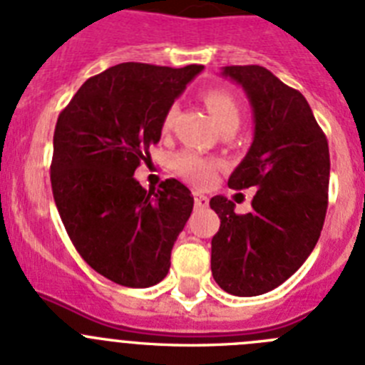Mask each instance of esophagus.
I'll list each match as a JSON object with an SVG mask.
<instances>
[{
    "label": "esophagus",
    "mask_w": 365,
    "mask_h": 365,
    "mask_svg": "<svg viewBox=\"0 0 365 365\" xmlns=\"http://www.w3.org/2000/svg\"><path fill=\"white\" fill-rule=\"evenodd\" d=\"M195 205H196V207H207L209 198L205 195H202V192L196 191L195 192Z\"/></svg>",
    "instance_id": "34e87169"
}]
</instances>
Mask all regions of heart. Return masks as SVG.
<instances>
[{
  "label": "heart",
  "instance_id": "heart-1",
  "mask_svg": "<svg viewBox=\"0 0 365 365\" xmlns=\"http://www.w3.org/2000/svg\"><path fill=\"white\" fill-rule=\"evenodd\" d=\"M204 101L220 128L227 125L239 126L240 104L235 99V95L230 93L227 90H209L205 93ZM174 113H176V106H170L163 117V130L170 128ZM173 167L176 173L182 174L183 178L189 180V182L196 183V185H207L215 176L217 161L207 160V158H204L195 150H182L174 156Z\"/></svg>",
  "mask_w": 365,
  "mask_h": 365
}]
</instances>
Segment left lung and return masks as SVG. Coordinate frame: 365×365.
<instances>
[{
    "label": "left lung",
    "instance_id": "8db88e82",
    "mask_svg": "<svg viewBox=\"0 0 365 365\" xmlns=\"http://www.w3.org/2000/svg\"><path fill=\"white\" fill-rule=\"evenodd\" d=\"M253 108V143L231 189L257 187L252 213H235L226 196L209 205L220 218L211 240V272L222 290L261 296L307 261L322 233L329 202V143L303 95L261 66H226Z\"/></svg>",
    "mask_w": 365,
    "mask_h": 365
}]
</instances>
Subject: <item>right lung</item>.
Returning <instances> with one entry per match:
<instances>
[{
	"mask_svg": "<svg viewBox=\"0 0 365 365\" xmlns=\"http://www.w3.org/2000/svg\"><path fill=\"white\" fill-rule=\"evenodd\" d=\"M202 69L117 64L88 78L60 112L51 163L56 209L81 257L113 283L147 288L169 272L195 200L178 180L147 191L134 173Z\"/></svg>",
	"mask_w": 365,
	"mask_h": 365,
	"instance_id": "1",
	"label": "right lung"
}]
</instances>
